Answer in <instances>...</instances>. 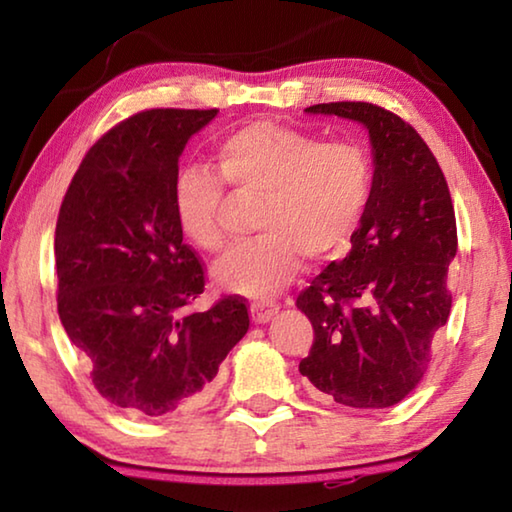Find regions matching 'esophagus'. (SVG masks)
I'll use <instances>...</instances> for the list:
<instances>
[{"label":"esophagus","instance_id":"1","mask_svg":"<svg viewBox=\"0 0 512 512\" xmlns=\"http://www.w3.org/2000/svg\"><path fill=\"white\" fill-rule=\"evenodd\" d=\"M277 314V305H268V302H255L250 307V316H253L255 323H268Z\"/></svg>","mask_w":512,"mask_h":512}]
</instances>
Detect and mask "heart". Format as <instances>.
<instances>
[{"instance_id":"b5f03b06","label":"heart","mask_w":512,"mask_h":512,"mask_svg":"<svg viewBox=\"0 0 512 512\" xmlns=\"http://www.w3.org/2000/svg\"><path fill=\"white\" fill-rule=\"evenodd\" d=\"M214 171L185 167L173 183V212L183 235L207 253L225 246V183L239 196H259V235L232 248L214 275L248 298L287 287L300 257L318 264L352 246L372 196V160L357 142H320L275 121H250L216 144Z\"/></svg>"}]
</instances>
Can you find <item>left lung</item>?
Listing matches in <instances>:
<instances>
[{"mask_svg": "<svg viewBox=\"0 0 512 512\" xmlns=\"http://www.w3.org/2000/svg\"><path fill=\"white\" fill-rule=\"evenodd\" d=\"M307 112L366 126L375 180L348 257L329 264L296 300L314 327L300 372L323 400L386 409L420 384L433 334L452 311V196L436 155L395 112L366 101L318 103Z\"/></svg>", "mask_w": 512, "mask_h": 512, "instance_id": "8db88e82", "label": "left lung"}]
</instances>
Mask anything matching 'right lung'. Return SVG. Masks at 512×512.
Here are the masks:
<instances>
[{
	"mask_svg": "<svg viewBox=\"0 0 512 512\" xmlns=\"http://www.w3.org/2000/svg\"><path fill=\"white\" fill-rule=\"evenodd\" d=\"M210 110L153 108L85 153L56 221L58 316L101 397L160 418L203 402L244 339L241 296L187 314L205 291L201 257L173 212L178 158Z\"/></svg>",
	"mask_w": 512,
	"mask_h": 512,
	"instance_id": "1",
	"label": "right lung"
}]
</instances>
